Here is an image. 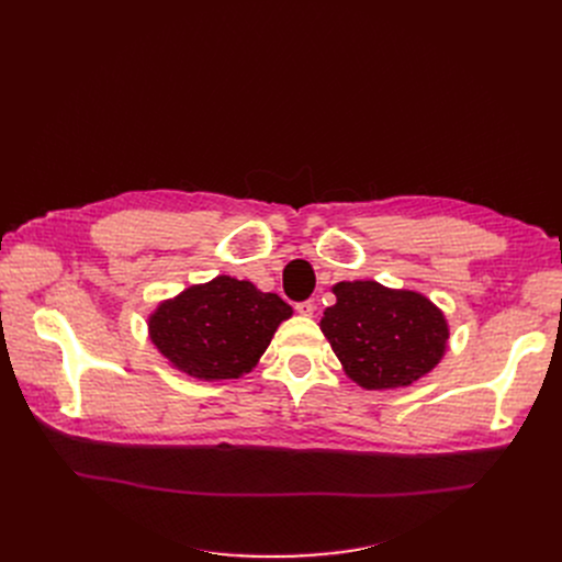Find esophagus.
Masks as SVG:
<instances>
[{
	"label": "esophagus",
	"mask_w": 562,
	"mask_h": 562,
	"mask_svg": "<svg viewBox=\"0 0 562 562\" xmlns=\"http://www.w3.org/2000/svg\"><path fill=\"white\" fill-rule=\"evenodd\" d=\"M296 312H299L301 316H312V314H314V303H312V301L296 303Z\"/></svg>",
	"instance_id": "obj_1"
}]
</instances>
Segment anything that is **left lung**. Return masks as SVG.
Returning <instances> with one entry per match:
<instances>
[{"label": "left lung", "instance_id": "obj_1", "mask_svg": "<svg viewBox=\"0 0 562 562\" xmlns=\"http://www.w3.org/2000/svg\"><path fill=\"white\" fill-rule=\"evenodd\" d=\"M321 330L350 380L364 390L405 387L437 367L447 350V318L417 291L373 280L339 282Z\"/></svg>", "mask_w": 562, "mask_h": 562}]
</instances>
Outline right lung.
Masks as SVG:
<instances>
[{"label": "right lung", "instance_id": "right-lung-1", "mask_svg": "<svg viewBox=\"0 0 562 562\" xmlns=\"http://www.w3.org/2000/svg\"><path fill=\"white\" fill-rule=\"evenodd\" d=\"M289 316L278 293L218 276L161 303L147 328L172 367L200 380H227L252 371Z\"/></svg>", "mask_w": 562, "mask_h": 562}]
</instances>
